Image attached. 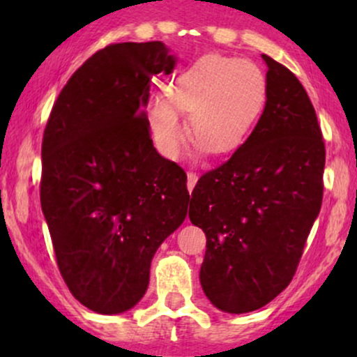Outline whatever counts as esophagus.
<instances>
[{
	"mask_svg": "<svg viewBox=\"0 0 357 357\" xmlns=\"http://www.w3.org/2000/svg\"><path fill=\"white\" fill-rule=\"evenodd\" d=\"M196 181H198V174L196 173H192V171H190V173H188V191H192V188L196 186Z\"/></svg>",
	"mask_w": 357,
	"mask_h": 357,
	"instance_id": "esophagus-1",
	"label": "esophagus"
}]
</instances>
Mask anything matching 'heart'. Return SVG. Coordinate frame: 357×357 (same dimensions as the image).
I'll use <instances>...</instances> for the list:
<instances>
[{
  "instance_id": "heart-1",
  "label": "heart",
  "mask_w": 357,
  "mask_h": 357,
  "mask_svg": "<svg viewBox=\"0 0 357 357\" xmlns=\"http://www.w3.org/2000/svg\"><path fill=\"white\" fill-rule=\"evenodd\" d=\"M267 100V77L257 63L206 53L179 73L166 96L149 102L147 119L158 149L178 159L188 141L198 151L227 155L243 146Z\"/></svg>"
}]
</instances>
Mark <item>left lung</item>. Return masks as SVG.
Segmentation results:
<instances>
[{
  "label": "left lung",
  "mask_w": 357,
  "mask_h": 357,
  "mask_svg": "<svg viewBox=\"0 0 357 357\" xmlns=\"http://www.w3.org/2000/svg\"><path fill=\"white\" fill-rule=\"evenodd\" d=\"M267 102L243 146L191 192L190 220L206 235L199 272L211 304L245 314L292 282L322 204L326 146L312 102L268 55Z\"/></svg>",
  "instance_id": "1"
}]
</instances>
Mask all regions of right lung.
<instances>
[{
    "label": "right lung",
    "instance_id": "obj_1",
    "mask_svg": "<svg viewBox=\"0 0 357 357\" xmlns=\"http://www.w3.org/2000/svg\"><path fill=\"white\" fill-rule=\"evenodd\" d=\"M174 63L162 42L107 45L45 127L42 210L65 284L93 312L141 301L155 250L186 218V173L155 151L144 112L153 77Z\"/></svg>",
    "mask_w": 357,
    "mask_h": 357
}]
</instances>
